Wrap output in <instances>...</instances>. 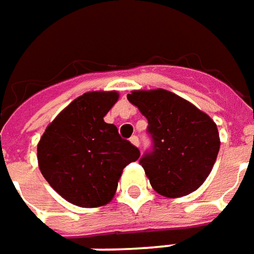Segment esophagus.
I'll use <instances>...</instances> for the list:
<instances>
[{
  "instance_id": "esophagus-1",
  "label": "esophagus",
  "mask_w": 254,
  "mask_h": 254,
  "mask_svg": "<svg viewBox=\"0 0 254 254\" xmlns=\"http://www.w3.org/2000/svg\"><path fill=\"white\" fill-rule=\"evenodd\" d=\"M130 143L134 144L136 147H139V146H140V141H139V137H137V136H132V137H130Z\"/></svg>"
}]
</instances>
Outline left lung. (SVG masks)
<instances>
[{
	"label": "left lung",
	"mask_w": 254,
	"mask_h": 254,
	"mask_svg": "<svg viewBox=\"0 0 254 254\" xmlns=\"http://www.w3.org/2000/svg\"><path fill=\"white\" fill-rule=\"evenodd\" d=\"M127 100L149 122L153 147L140 164L150 185L170 199L194 192L211 172L220 150L215 122L192 103L164 89L134 90Z\"/></svg>",
	"instance_id": "8db88e82"
}]
</instances>
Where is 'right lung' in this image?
I'll return each instance as SVG.
<instances>
[{
    "label": "right lung",
    "mask_w": 254,
    "mask_h": 254,
    "mask_svg": "<svg viewBox=\"0 0 254 254\" xmlns=\"http://www.w3.org/2000/svg\"><path fill=\"white\" fill-rule=\"evenodd\" d=\"M118 97L117 91L84 93L57 115L37 144L43 177L75 206L110 203L124 168L140 157L115 125L104 122Z\"/></svg>",
    "instance_id": "add662e5"
}]
</instances>
